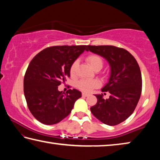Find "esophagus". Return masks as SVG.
Listing matches in <instances>:
<instances>
[{
  "mask_svg": "<svg viewBox=\"0 0 160 160\" xmlns=\"http://www.w3.org/2000/svg\"><path fill=\"white\" fill-rule=\"evenodd\" d=\"M89 93H82V96H83V97H87V96H89Z\"/></svg>",
  "mask_w": 160,
  "mask_h": 160,
  "instance_id": "1",
  "label": "esophagus"
}]
</instances>
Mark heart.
Returning a JSON list of instances; mask_svg holds the SVG:
<instances>
[{
	"mask_svg": "<svg viewBox=\"0 0 160 160\" xmlns=\"http://www.w3.org/2000/svg\"><path fill=\"white\" fill-rule=\"evenodd\" d=\"M89 65L93 69H95L97 67H100L102 68L103 65V61L102 58L100 56L97 55H91L86 59ZM78 64V60H75L74 62L72 64L71 67H70V74L71 75H74L76 71H77V67ZM100 83L97 80H88V79H82L79 82H77V87L80 88L81 90L86 92H90L94 88L98 87L99 86Z\"/></svg>",
	"mask_w": 160,
	"mask_h": 160,
	"instance_id": "1",
	"label": "heart"
}]
</instances>
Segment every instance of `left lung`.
Wrapping results in <instances>:
<instances>
[{
	"mask_svg": "<svg viewBox=\"0 0 160 160\" xmlns=\"http://www.w3.org/2000/svg\"><path fill=\"white\" fill-rule=\"evenodd\" d=\"M91 51L109 63L110 74L102 92H109L108 99L96 94L97 103L92 114L103 124L117 125L129 117L138 104L142 91L141 72L133 56L127 50L112 46H87Z\"/></svg>",
	"mask_w": 160,
	"mask_h": 160,
	"instance_id": "8db88e82",
	"label": "left lung"
}]
</instances>
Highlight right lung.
I'll return each mask as SVG.
<instances>
[{
  "label": "right lung",
  "instance_id": "obj_1",
  "mask_svg": "<svg viewBox=\"0 0 160 160\" xmlns=\"http://www.w3.org/2000/svg\"><path fill=\"white\" fill-rule=\"evenodd\" d=\"M87 46H52L38 52L28 66L24 78V93L31 113L46 125L61 122L71 112L82 97L77 89L64 92L58 86L70 77V67Z\"/></svg>",
  "mask_w": 160,
  "mask_h": 160
}]
</instances>
